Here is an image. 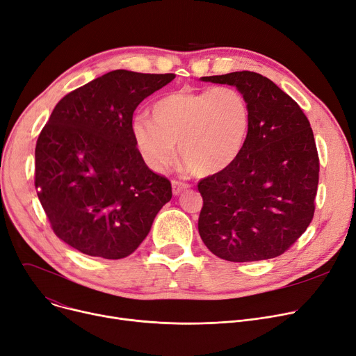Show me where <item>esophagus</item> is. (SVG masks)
I'll use <instances>...</instances> for the list:
<instances>
[{
	"label": "esophagus",
	"instance_id": "1",
	"mask_svg": "<svg viewBox=\"0 0 356 356\" xmlns=\"http://www.w3.org/2000/svg\"><path fill=\"white\" fill-rule=\"evenodd\" d=\"M189 184L180 181V180H172V189H173V195H180L184 189H188Z\"/></svg>",
	"mask_w": 356,
	"mask_h": 356
}]
</instances>
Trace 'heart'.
<instances>
[{
	"label": "heart",
	"instance_id": "obj_1",
	"mask_svg": "<svg viewBox=\"0 0 356 356\" xmlns=\"http://www.w3.org/2000/svg\"><path fill=\"white\" fill-rule=\"evenodd\" d=\"M153 122L133 121V137L145 164L160 172L175 159V144L183 161L199 175L228 168L244 148L251 122L250 105L235 88L180 89L152 108Z\"/></svg>",
	"mask_w": 356,
	"mask_h": 356
}]
</instances>
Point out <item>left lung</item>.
<instances>
[{"mask_svg": "<svg viewBox=\"0 0 356 356\" xmlns=\"http://www.w3.org/2000/svg\"><path fill=\"white\" fill-rule=\"evenodd\" d=\"M202 81L236 86L250 105L251 122L238 159L197 183L200 238L212 254L232 263L282 255L314 215L319 156L310 122L294 99L259 73Z\"/></svg>", "mask_w": 356, "mask_h": 356, "instance_id": "1", "label": "left lung"}]
</instances>
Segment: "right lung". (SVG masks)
<instances>
[{"instance_id": "right-lung-1", "label": "right lung", "mask_w": 356, "mask_h": 356, "mask_svg": "<svg viewBox=\"0 0 356 356\" xmlns=\"http://www.w3.org/2000/svg\"><path fill=\"white\" fill-rule=\"evenodd\" d=\"M175 73L112 70L69 92L35 144L34 186L56 236L90 257L133 254L172 199L136 147L133 114Z\"/></svg>"}]
</instances>
